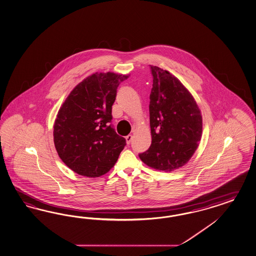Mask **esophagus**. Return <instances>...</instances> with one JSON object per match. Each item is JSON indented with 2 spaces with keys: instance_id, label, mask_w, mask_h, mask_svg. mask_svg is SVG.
Instances as JSON below:
<instances>
[{
  "instance_id": "1",
  "label": "esophagus",
  "mask_w": 256,
  "mask_h": 256,
  "mask_svg": "<svg viewBox=\"0 0 256 256\" xmlns=\"http://www.w3.org/2000/svg\"><path fill=\"white\" fill-rule=\"evenodd\" d=\"M132 139V136L131 134H129V136H126V142H127V144H131Z\"/></svg>"
}]
</instances>
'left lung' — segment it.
I'll return each mask as SVG.
<instances>
[{"mask_svg": "<svg viewBox=\"0 0 256 256\" xmlns=\"http://www.w3.org/2000/svg\"><path fill=\"white\" fill-rule=\"evenodd\" d=\"M150 68L152 141L139 157L151 168L170 172L186 164L197 150L202 118L196 101L179 80L158 66Z\"/></svg>", "mask_w": 256, "mask_h": 256, "instance_id": "obj_1", "label": "left lung"}]
</instances>
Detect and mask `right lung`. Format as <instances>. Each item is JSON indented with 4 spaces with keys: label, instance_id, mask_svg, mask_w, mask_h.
<instances>
[{
    "label": "right lung",
    "instance_id": "right-lung-1",
    "mask_svg": "<svg viewBox=\"0 0 256 256\" xmlns=\"http://www.w3.org/2000/svg\"><path fill=\"white\" fill-rule=\"evenodd\" d=\"M126 75L96 73L73 89L54 125L58 156L80 176L98 177L116 164L126 146L112 125V105Z\"/></svg>",
    "mask_w": 256,
    "mask_h": 256
}]
</instances>
